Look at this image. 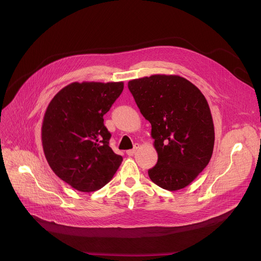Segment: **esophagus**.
<instances>
[{
  "label": "esophagus",
  "mask_w": 261,
  "mask_h": 261,
  "mask_svg": "<svg viewBox=\"0 0 261 261\" xmlns=\"http://www.w3.org/2000/svg\"><path fill=\"white\" fill-rule=\"evenodd\" d=\"M138 148H139V145H138V144H136L132 150H128V151H127V154H128L129 156H133V155L135 154V152L137 151V149H138Z\"/></svg>",
  "instance_id": "34e87169"
}]
</instances>
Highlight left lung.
Returning a JSON list of instances; mask_svg holds the SVG:
<instances>
[{"label": "left lung", "instance_id": "obj_1", "mask_svg": "<svg viewBox=\"0 0 261 261\" xmlns=\"http://www.w3.org/2000/svg\"><path fill=\"white\" fill-rule=\"evenodd\" d=\"M141 114L151 123L158 154L150 179L167 191L191 184L207 167L215 126L201 90L178 75H152L128 82Z\"/></svg>", "mask_w": 261, "mask_h": 261}]
</instances>
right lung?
Segmentation results:
<instances>
[{
  "label": "right lung",
  "instance_id": "1",
  "mask_svg": "<svg viewBox=\"0 0 261 261\" xmlns=\"http://www.w3.org/2000/svg\"><path fill=\"white\" fill-rule=\"evenodd\" d=\"M123 89L124 82H73L46 107L41 126L45 159L61 180L79 192L102 188L123 161L109 147L111 134L103 118Z\"/></svg>",
  "mask_w": 261,
  "mask_h": 261
}]
</instances>
